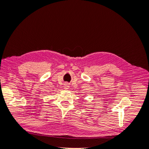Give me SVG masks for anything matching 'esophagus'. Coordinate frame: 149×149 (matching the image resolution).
I'll return each mask as SVG.
<instances>
[{
	"label": "esophagus",
	"mask_w": 149,
	"mask_h": 149,
	"mask_svg": "<svg viewBox=\"0 0 149 149\" xmlns=\"http://www.w3.org/2000/svg\"><path fill=\"white\" fill-rule=\"evenodd\" d=\"M69 86H70V85L68 84V83H66V84H65L64 85V89H69Z\"/></svg>",
	"instance_id": "1"
}]
</instances>
